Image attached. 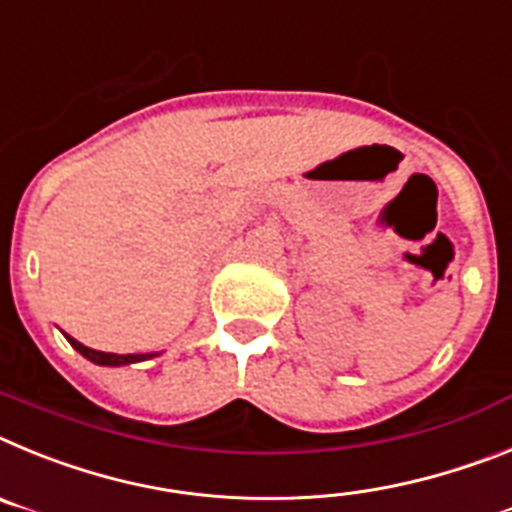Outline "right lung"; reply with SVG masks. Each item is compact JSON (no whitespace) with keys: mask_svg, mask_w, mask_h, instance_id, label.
<instances>
[{"mask_svg":"<svg viewBox=\"0 0 512 512\" xmlns=\"http://www.w3.org/2000/svg\"><path fill=\"white\" fill-rule=\"evenodd\" d=\"M66 340L71 342V348L79 350V353H82L87 361L97 363V366H128V363H139V361H146V358H154V355H159V353H128V355L100 353V350L87 348V345H82V342L74 340V337H69V335H66Z\"/></svg>","mask_w":512,"mask_h":512,"instance_id":"add662e5","label":"right lung"}]
</instances>
